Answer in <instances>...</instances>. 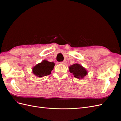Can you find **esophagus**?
<instances>
[{
    "mask_svg": "<svg viewBox=\"0 0 121 121\" xmlns=\"http://www.w3.org/2000/svg\"><path fill=\"white\" fill-rule=\"evenodd\" d=\"M61 64H62V65H65L67 64V62H66V61H61V62H60V63Z\"/></svg>",
    "mask_w": 121,
    "mask_h": 121,
    "instance_id": "34e87169",
    "label": "esophagus"
}]
</instances>
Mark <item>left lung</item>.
<instances>
[{
  "label": "left lung",
  "mask_w": 121,
  "mask_h": 121,
  "mask_svg": "<svg viewBox=\"0 0 121 121\" xmlns=\"http://www.w3.org/2000/svg\"><path fill=\"white\" fill-rule=\"evenodd\" d=\"M69 69V72L72 73L74 77L79 79H83L88 74L86 69L79 64L71 65Z\"/></svg>",
  "instance_id": "left-lung-1"
}]
</instances>
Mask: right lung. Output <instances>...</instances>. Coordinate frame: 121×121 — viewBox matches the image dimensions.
I'll use <instances>...</instances> for the list:
<instances>
[{"instance_id": "1", "label": "right lung", "mask_w": 121, "mask_h": 121, "mask_svg": "<svg viewBox=\"0 0 121 121\" xmlns=\"http://www.w3.org/2000/svg\"><path fill=\"white\" fill-rule=\"evenodd\" d=\"M54 65L53 62L43 60L32 68V72L35 76L42 78L45 76L50 75L51 71L53 69Z\"/></svg>"}]
</instances>
